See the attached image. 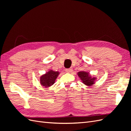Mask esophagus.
<instances>
[{
	"instance_id": "1",
	"label": "esophagus",
	"mask_w": 131,
	"mask_h": 131,
	"mask_svg": "<svg viewBox=\"0 0 131 131\" xmlns=\"http://www.w3.org/2000/svg\"><path fill=\"white\" fill-rule=\"evenodd\" d=\"M73 71V70H72V68H69V69H66V72H67V73H71Z\"/></svg>"
}]
</instances>
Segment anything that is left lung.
Segmentation results:
<instances>
[{
    "mask_svg": "<svg viewBox=\"0 0 131 131\" xmlns=\"http://www.w3.org/2000/svg\"><path fill=\"white\" fill-rule=\"evenodd\" d=\"M78 75L80 78L83 84H84L87 86H92L94 85L97 79V78L91 76L89 72H86L85 71L78 72Z\"/></svg>",
    "mask_w": 131,
    "mask_h": 131,
    "instance_id": "obj_1",
    "label": "left lung"
}]
</instances>
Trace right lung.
Here are the masks:
<instances>
[{
  "label": "right lung",
  "instance_id": "right-lung-1",
  "mask_svg": "<svg viewBox=\"0 0 131 131\" xmlns=\"http://www.w3.org/2000/svg\"><path fill=\"white\" fill-rule=\"evenodd\" d=\"M59 74V73L58 72H54L52 70H49L41 76L40 79V84L46 88H49L54 84Z\"/></svg>",
  "mask_w": 131,
  "mask_h": 131
}]
</instances>
